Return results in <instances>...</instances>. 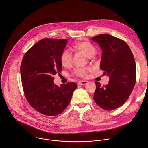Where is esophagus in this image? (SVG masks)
Returning <instances> with one entry per match:
<instances>
[{
    "instance_id": "esophagus-1",
    "label": "esophagus",
    "mask_w": 148,
    "mask_h": 148,
    "mask_svg": "<svg viewBox=\"0 0 148 148\" xmlns=\"http://www.w3.org/2000/svg\"><path fill=\"white\" fill-rule=\"evenodd\" d=\"M88 82L86 81H80L77 82V84L78 85H85V84H88Z\"/></svg>"
}]
</instances>
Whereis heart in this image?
I'll list each match as a JSON object with an SVG mask.
<instances>
[{
    "mask_svg": "<svg viewBox=\"0 0 148 148\" xmlns=\"http://www.w3.org/2000/svg\"><path fill=\"white\" fill-rule=\"evenodd\" d=\"M74 49L84 54L88 58H91L96 53V49L94 45L89 42L81 41L76 44ZM60 62L63 66L69 67L72 63V56L69 50H64L60 56ZM89 71L88 68L76 67L73 71V74L77 76L84 77L87 76Z\"/></svg>",
    "mask_w": 148,
    "mask_h": 148,
    "instance_id": "obj_1",
    "label": "heart"
}]
</instances>
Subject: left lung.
<instances>
[{
	"label": "left lung",
	"instance_id": "1",
	"mask_svg": "<svg viewBox=\"0 0 148 148\" xmlns=\"http://www.w3.org/2000/svg\"><path fill=\"white\" fill-rule=\"evenodd\" d=\"M92 40L102 50L100 69L109 76L108 84L101 86L95 82L94 99L106 110H112L123 106L131 94L136 83V63L127 44L109 34H100Z\"/></svg>",
	"mask_w": 148,
	"mask_h": 148
}]
</instances>
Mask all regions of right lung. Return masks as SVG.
I'll return each instance as SVG.
<instances>
[{
    "mask_svg": "<svg viewBox=\"0 0 148 148\" xmlns=\"http://www.w3.org/2000/svg\"><path fill=\"white\" fill-rule=\"evenodd\" d=\"M66 39L45 38L36 43L25 53L21 64V76L28 103L48 116L62 113L70 103L77 85L75 82L54 84L53 76L61 73L60 56Z\"/></svg>",
    "mask_w": 148,
    "mask_h": 148,
    "instance_id": "obj_1",
    "label": "right lung"
}]
</instances>
